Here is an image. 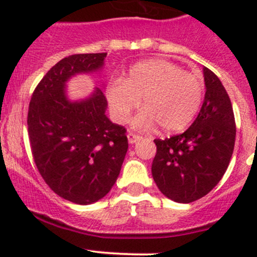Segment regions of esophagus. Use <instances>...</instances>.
Segmentation results:
<instances>
[{
  "label": "esophagus",
  "mask_w": 257,
  "mask_h": 257,
  "mask_svg": "<svg viewBox=\"0 0 257 257\" xmlns=\"http://www.w3.org/2000/svg\"><path fill=\"white\" fill-rule=\"evenodd\" d=\"M126 137H128L129 144H134L142 139L141 136H138V134H136V133H132V132H129V133L126 134Z\"/></svg>",
  "instance_id": "esophagus-1"
}]
</instances>
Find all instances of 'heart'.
Listing matches in <instances>:
<instances>
[{
	"mask_svg": "<svg viewBox=\"0 0 257 257\" xmlns=\"http://www.w3.org/2000/svg\"><path fill=\"white\" fill-rule=\"evenodd\" d=\"M204 84L195 73L184 71L164 59H148L134 64L123 80L115 79L105 90L110 114L124 123L136 108L144 109L134 118L138 128L159 124L167 133L185 129L203 102Z\"/></svg>",
	"mask_w": 257,
	"mask_h": 257,
	"instance_id": "1",
	"label": "heart"
}]
</instances>
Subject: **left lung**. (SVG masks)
<instances>
[{
    "label": "left lung",
    "mask_w": 257,
    "mask_h": 257,
    "mask_svg": "<svg viewBox=\"0 0 257 257\" xmlns=\"http://www.w3.org/2000/svg\"><path fill=\"white\" fill-rule=\"evenodd\" d=\"M205 97L194 123L184 133L155 139L152 175L163 195L177 203H193L221 180L234 152L235 126L231 102L210 69L203 68Z\"/></svg>",
    "instance_id": "8db88e82"
}]
</instances>
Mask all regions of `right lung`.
<instances>
[{
	"instance_id": "right-lung-1",
	"label": "right lung",
	"mask_w": 257,
	"mask_h": 257,
	"mask_svg": "<svg viewBox=\"0 0 257 257\" xmlns=\"http://www.w3.org/2000/svg\"><path fill=\"white\" fill-rule=\"evenodd\" d=\"M107 53L73 54L47 72L28 108V136L37 169L66 200L89 205L104 198L119 177L128 150L125 129L108 118L104 84L71 99L67 87L78 74H99Z\"/></svg>"
}]
</instances>
